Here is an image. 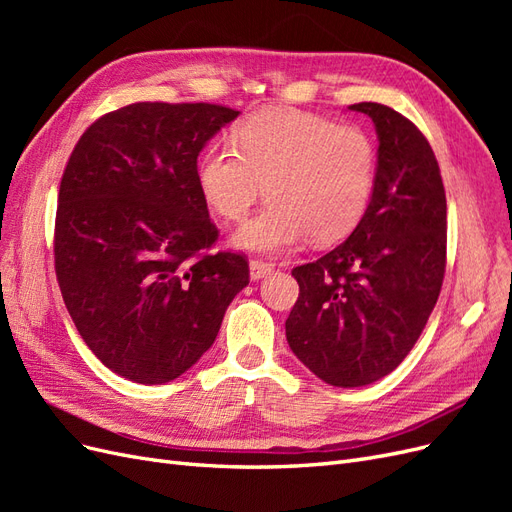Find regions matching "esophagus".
I'll use <instances>...</instances> for the list:
<instances>
[{"mask_svg": "<svg viewBox=\"0 0 512 512\" xmlns=\"http://www.w3.org/2000/svg\"><path fill=\"white\" fill-rule=\"evenodd\" d=\"M275 269V265L265 260H250V277L252 280H262V277L271 275V271Z\"/></svg>", "mask_w": 512, "mask_h": 512, "instance_id": "obj_1", "label": "esophagus"}]
</instances>
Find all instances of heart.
<instances>
[{
	"label": "heart",
	"mask_w": 512,
	"mask_h": 512,
	"mask_svg": "<svg viewBox=\"0 0 512 512\" xmlns=\"http://www.w3.org/2000/svg\"><path fill=\"white\" fill-rule=\"evenodd\" d=\"M230 143L203 153L198 188L215 215L243 222L265 185L269 203L232 237L241 250L275 254L307 235L331 243L363 220L378 151L361 126L299 108H260L237 123Z\"/></svg>",
	"instance_id": "b5f03b06"
}]
</instances>
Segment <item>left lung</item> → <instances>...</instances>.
I'll return each instance as SVG.
<instances>
[{
	"instance_id": "obj_1",
	"label": "left lung",
	"mask_w": 512,
	"mask_h": 512,
	"mask_svg": "<svg viewBox=\"0 0 512 512\" xmlns=\"http://www.w3.org/2000/svg\"><path fill=\"white\" fill-rule=\"evenodd\" d=\"M378 132L371 203L352 235L294 267L286 320L297 359L333 386L384 378L406 359L436 307L446 269V194L423 132L378 102L352 104Z\"/></svg>"
}]
</instances>
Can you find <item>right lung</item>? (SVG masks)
Here are the masks:
<instances>
[{"mask_svg":"<svg viewBox=\"0 0 512 512\" xmlns=\"http://www.w3.org/2000/svg\"><path fill=\"white\" fill-rule=\"evenodd\" d=\"M239 115L220 104L136 102L96 119L66 164L55 273L76 331L117 376L179 378L250 284L198 188V153Z\"/></svg>","mask_w":512,"mask_h":512,"instance_id":"obj_1","label":"right lung"}]
</instances>
